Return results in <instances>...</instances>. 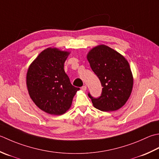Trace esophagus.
<instances>
[{
  "label": "esophagus",
  "instance_id": "obj_1",
  "mask_svg": "<svg viewBox=\"0 0 159 159\" xmlns=\"http://www.w3.org/2000/svg\"><path fill=\"white\" fill-rule=\"evenodd\" d=\"M81 89L83 90V91H86L87 89V86L86 85H83L82 88H81Z\"/></svg>",
  "mask_w": 159,
  "mask_h": 159
}]
</instances>
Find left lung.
<instances>
[{
  "label": "left lung",
  "mask_w": 159,
  "mask_h": 159,
  "mask_svg": "<svg viewBox=\"0 0 159 159\" xmlns=\"http://www.w3.org/2000/svg\"><path fill=\"white\" fill-rule=\"evenodd\" d=\"M87 58L100 80L102 94L95 98L88 94L94 107L102 111L118 110L128 100L134 79L128 61L120 53L105 45L90 50Z\"/></svg>",
  "instance_id": "obj_1"
}]
</instances>
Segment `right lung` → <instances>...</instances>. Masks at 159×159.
I'll return each instance as SVG.
<instances>
[{"label":"right lung","mask_w":159,"mask_h":159,"mask_svg":"<svg viewBox=\"0 0 159 159\" xmlns=\"http://www.w3.org/2000/svg\"><path fill=\"white\" fill-rule=\"evenodd\" d=\"M70 54L48 48L40 53L27 70L26 84L30 98L48 114H65L80 89L71 85L65 72L64 63Z\"/></svg>","instance_id":"right-lung-1"}]
</instances>
